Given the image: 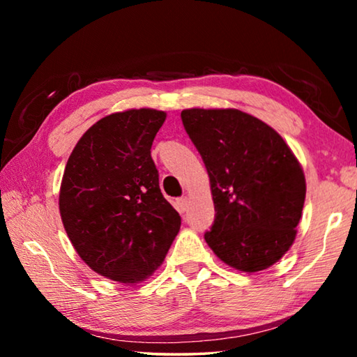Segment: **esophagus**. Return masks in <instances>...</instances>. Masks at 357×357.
Instances as JSON below:
<instances>
[{
	"label": "esophagus",
	"mask_w": 357,
	"mask_h": 357,
	"mask_svg": "<svg viewBox=\"0 0 357 357\" xmlns=\"http://www.w3.org/2000/svg\"><path fill=\"white\" fill-rule=\"evenodd\" d=\"M187 204H189V200H187V197H181V198H176V202H174V206H176V209L179 211L181 214L185 213V209H187Z\"/></svg>",
	"instance_id": "34e87169"
}]
</instances>
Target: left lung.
<instances>
[{"label": "left lung", "mask_w": 357, "mask_h": 357, "mask_svg": "<svg viewBox=\"0 0 357 357\" xmlns=\"http://www.w3.org/2000/svg\"><path fill=\"white\" fill-rule=\"evenodd\" d=\"M184 129L206 167L215 219L204 233L223 263L263 271L285 255L305 200L302 167L268 124L236 108H189Z\"/></svg>", "instance_id": "obj_1"}]
</instances>
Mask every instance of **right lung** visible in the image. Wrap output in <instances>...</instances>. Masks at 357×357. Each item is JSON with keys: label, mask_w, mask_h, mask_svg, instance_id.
Wrapping results in <instances>:
<instances>
[{"label": "right lung", "mask_w": 357, "mask_h": 357, "mask_svg": "<svg viewBox=\"0 0 357 357\" xmlns=\"http://www.w3.org/2000/svg\"><path fill=\"white\" fill-rule=\"evenodd\" d=\"M165 112L108 114L75 144L63 174L59 213L78 255L114 282L138 283L164 261L181 227L151 157Z\"/></svg>", "instance_id": "add662e5"}]
</instances>
